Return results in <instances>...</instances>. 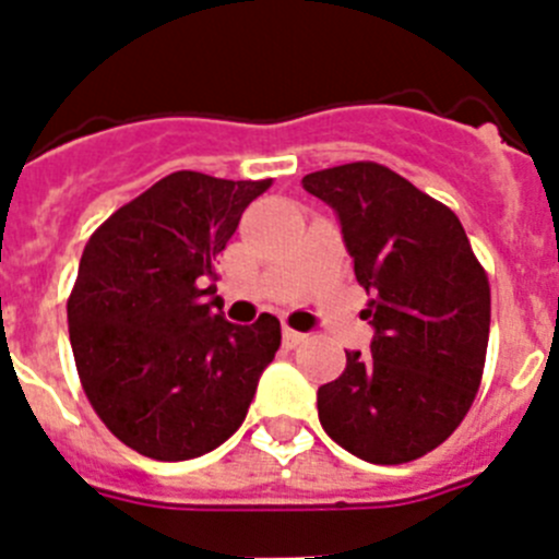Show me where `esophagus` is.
<instances>
[{
	"mask_svg": "<svg viewBox=\"0 0 559 559\" xmlns=\"http://www.w3.org/2000/svg\"><path fill=\"white\" fill-rule=\"evenodd\" d=\"M283 341H285V344H288V347H296V344H302V341H305V333H299V330L285 328L283 330Z\"/></svg>",
	"mask_w": 559,
	"mask_h": 559,
	"instance_id": "1",
	"label": "esophagus"
}]
</instances>
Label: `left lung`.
I'll use <instances>...</instances> for the list:
<instances>
[{
    "label": "left lung",
    "instance_id": "1",
    "mask_svg": "<svg viewBox=\"0 0 559 559\" xmlns=\"http://www.w3.org/2000/svg\"><path fill=\"white\" fill-rule=\"evenodd\" d=\"M302 187L333 206L355 280L372 294L369 353L319 386V419L344 451L403 464L442 445L481 383L490 283L459 218L374 162L308 173Z\"/></svg>",
    "mask_w": 559,
    "mask_h": 559
}]
</instances>
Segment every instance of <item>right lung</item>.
<instances>
[{
    "instance_id": "right-lung-1",
    "label": "right lung",
    "mask_w": 559,
    "mask_h": 559,
    "mask_svg": "<svg viewBox=\"0 0 559 559\" xmlns=\"http://www.w3.org/2000/svg\"><path fill=\"white\" fill-rule=\"evenodd\" d=\"M269 187L170 173L88 237L69 341L97 417L142 456L185 462L224 445L280 349L276 316L226 322L212 285L240 215Z\"/></svg>"
}]
</instances>
